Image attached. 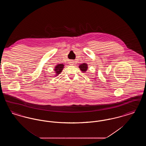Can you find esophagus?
I'll use <instances>...</instances> for the list:
<instances>
[{
	"instance_id": "obj_1",
	"label": "esophagus",
	"mask_w": 146,
	"mask_h": 146,
	"mask_svg": "<svg viewBox=\"0 0 146 146\" xmlns=\"http://www.w3.org/2000/svg\"><path fill=\"white\" fill-rule=\"evenodd\" d=\"M70 65H74V61H70Z\"/></svg>"
}]
</instances>
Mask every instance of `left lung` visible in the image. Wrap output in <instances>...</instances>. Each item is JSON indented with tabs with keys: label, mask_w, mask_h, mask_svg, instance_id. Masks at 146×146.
<instances>
[{
	"label": "left lung",
	"mask_w": 146,
	"mask_h": 146,
	"mask_svg": "<svg viewBox=\"0 0 146 146\" xmlns=\"http://www.w3.org/2000/svg\"><path fill=\"white\" fill-rule=\"evenodd\" d=\"M79 68L82 71V72L85 73L87 71V70L88 69V65L86 63H83L82 64H80L79 66Z\"/></svg>",
	"instance_id": "1"
}]
</instances>
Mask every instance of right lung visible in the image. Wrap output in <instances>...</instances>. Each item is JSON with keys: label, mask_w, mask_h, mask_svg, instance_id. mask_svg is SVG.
Here are the masks:
<instances>
[{"label": "right lung", "mask_w": 146, "mask_h": 146, "mask_svg": "<svg viewBox=\"0 0 146 146\" xmlns=\"http://www.w3.org/2000/svg\"><path fill=\"white\" fill-rule=\"evenodd\" d=\"M64 65L63 64H58L56 65L55 67L54 68V70L55 73V76H58L62 72V70L64 68Z\"/></svg>", "instance_id": "right-lung-1"}]
</instances>
